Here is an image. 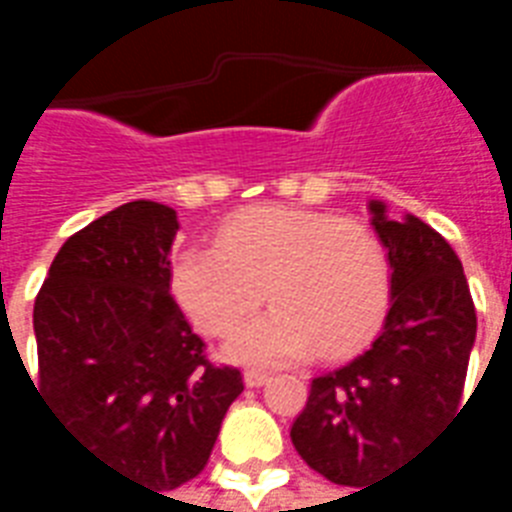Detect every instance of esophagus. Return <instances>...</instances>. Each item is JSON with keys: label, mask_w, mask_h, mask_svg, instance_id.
<instances>
[{"label": "esophagus", "mask_w": 512, "mask_h": 512, "mask_svg": "<svg viewBox=\"0 0 512 512\" xmlns=\"http://www.w3.org/2000/svg\"><path fill=\"white\" fill-rule=\"evenodd\" d=\"M268 373H263V370H246L244 373V384L246 386H263L268 384Z\"/></svg>", "instance_id": "esophagus-1"}]
</instances>
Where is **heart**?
Segmentation results:
<instances>
[{"mask_svg":"<svg viewBox=\"0 0 512 512\" xmlns=\"http://www.w3.org/2000/svg\"><path fill=\"white\" fill-rule=\"evenodd\" d=\"M175 299L205 334H233L266 296L274 310L227 345L244 365L277 367L340 356L384 318L392 268L367 224L329 213L257 205L222 224L216 246H189L172 266Z\"/></svg>","mask_w":512,"mask_h":512,"instance_id":"1","label":"heart"}]
</instances>
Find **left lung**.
Segmentation results:
<instances>
[{"label":"left lung","mask_w":512,"mask_h":512,"mask_svg":"<svg viewBox=\"0 0 512 512\" xmlns=\"http://www.w3.org/2000/svg\"><path fill=\"white\" fill-rule=\"evenodd\" d=\"M370 213L392 268L384 329L354 362L312 378L290 428L310 469L351 488L376 485L458 411L477 334L452 246L417 216L389 219L384 202Z\"/></svg>","instance_id":"obj_1"}]
</instances>
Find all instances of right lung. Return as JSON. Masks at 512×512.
<instances>
[{
	"mask_svg": "<svg viewBox=\"0 0 512 512\" xmlns=\"http://www.w3.org/2000/svg\"><path fill=\"white\" fill-rule=\"evenodd\" d=\"M178 213L134 200L71 235L35 299L40 395L84 450L172 491L205 469L244 378L216 367L169 293ZM164 496V494H161Z\"/></svg>",
	"mask_w": 512,
	"mask_h": 512,
	"instance_id": "obj_1",
	"label": "right lung"
}]
</instances>
